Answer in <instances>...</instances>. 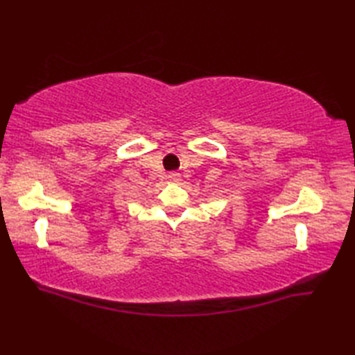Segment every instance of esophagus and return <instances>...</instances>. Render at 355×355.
<instances>
[{
	"label": "esophagus",
	"instance_id": "1",
	"mask_svg": "<svg viewBox=\"0 0 355 355\" xmlns=\"http://www.w3.org/2000/svg\"><path fill=\"white\" fill-rule=\"evenodd\" d=\"M178 177H180V173H177V172H169L168 173L169 180H178Z\"/></svg>",
	"mask_w": 355,
	"mask_h": 355
}]
</instances>
